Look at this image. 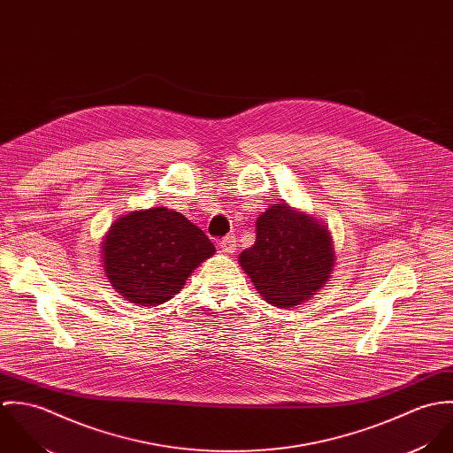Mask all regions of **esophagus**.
<instances>
[{
    "label": "esophagus",
    "mask_w": 453,
    "mask_h": 453,
    "mask_svg": "<svg viewBox=\"0 0 453 453\" xmlns=\"http://www.w3.org/2000/svg\"><path fill=\"white\" fill-rule=\"evenodd\" d=\"M219 246H221V251H223V253H226V255H232V253H235V248H237V239H235L234 235H226L225 239H221Z\"/></svg>",
    "instance_id": "1"
}]
</instances>
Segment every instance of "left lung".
I'll list each match as a JSON object with an SVG mask.
<instances>
[{"label": "left lung", "mask_w": 453, "mask_h": 453, "mask_svg": "<svg viewBox=\"0 0 453 453\" xmlns=\"http://www.w3.org/2000/svg\"><path fill=\"white\" fill-rule=\"evenodd\" d=\"M334 263L327 226L284 200L259 214L257 241L239 257L259 295L279 309L296 307L318 295Z\"/></svg>", "instance_id": "left-lung-1"}]
</instances>
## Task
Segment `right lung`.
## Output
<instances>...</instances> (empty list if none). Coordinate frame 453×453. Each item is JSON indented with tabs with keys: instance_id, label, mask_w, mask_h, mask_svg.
Returning a JSON list of instances; mask_svg holds the SVG:
<instances>
[{
	"instance_id": "right-lung-1",
	"label": "right lung",
	"mask_w": 453,
	"mask_h": 453,
	"mask_svg": "<svg viewBox=\"0 0 453 453\" xmlns=\"http://www.w3.org/2000/svg\"><path fill=\"white\" fill-rule=\"evenodd\" d=\"M104 275L127 302L155 307L180 293L216 248L174 209L150 207L113 221L101 246Z\"/></svg>"
}]
</instances>
